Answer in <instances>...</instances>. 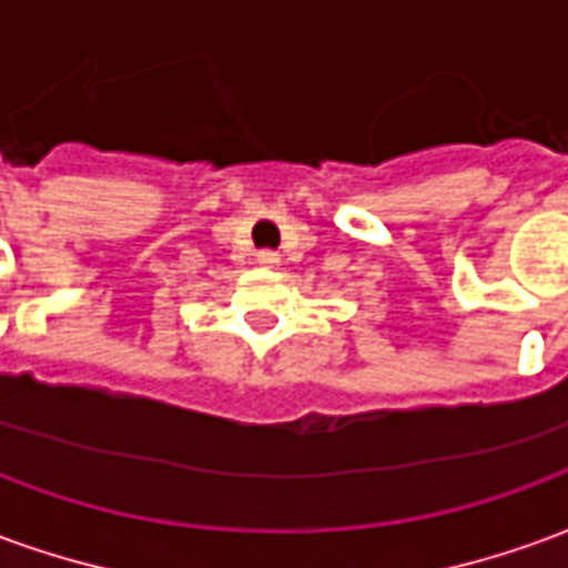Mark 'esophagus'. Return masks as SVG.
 I'll return each instance as SVG.
<instances>
[{"label":"esophagus","mask_w":568,"mask_h":568,"mask_svg":"<svg viewBox=\"0 0 568 568\" xmlns=\"http://www.w3.org/2000/svg\"><path fill=\"white\" fill-rule=\"evenodd\" d=\"M261 264H276V252H258Z\"/></svg>","instance_id":"34e87169"}]
</instances>
